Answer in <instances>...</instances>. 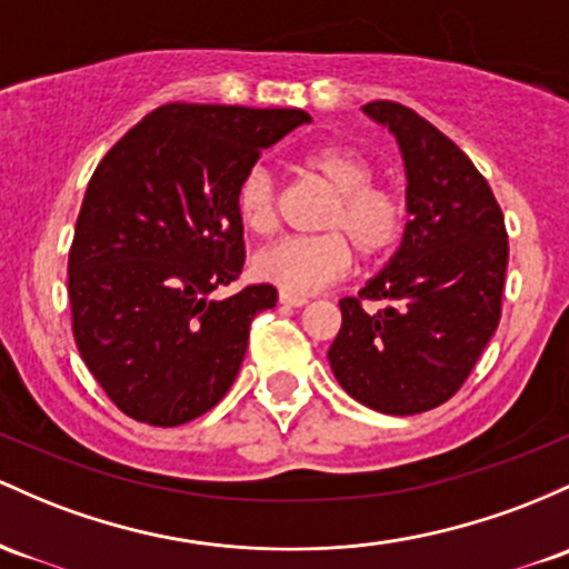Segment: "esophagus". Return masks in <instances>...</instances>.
Returning <instances> with one entry per match:
<instances>
[{
    "label": "esophagus",
    "instance_id": "1",
    "mask_svg": "<svg viewBox=\"0 0 569 569\" xmlns=\"http://www.w3.org/2000/svg\"><path fill=\"white\" fill-rule=\"evenodd\" d=\"M278 299L280 305H286V308H302V305H308V297L291 295V291H280Z\"/></svg>",
    "mask_w": 569,
    "mask_h": 569
}]
</instances>
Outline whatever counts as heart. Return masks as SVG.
Here are the masks:
<instances>
[{
  "label": "heart",
  "mask_w": 569,
  "mask_h": 569,
  "mask_svg": "<svg viewBox=\"0 0 569 569\" xmlns=\"http://www.w3.org/2000/svg\"><path fill=\"white\" fill-rule=\"evenodd\" d=\"M302 167L335 193L318 221L327 234L289 237L253 259L256 278L291 295H313L340 280L351 267V250L367 264L383 261L408 227V202L391 186L376 183V164L365 153L321 146L302 156ZM234 210L246 232L270 237L278 229V183L272 174L261 167L242 174Z\"/></svg>",
  "instance_id": "heart-1"
}]
</instances>
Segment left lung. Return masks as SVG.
<instances>
[{
    "label": "left lung",
    "mask_w": 569,
    "mask_h": 569,
    "mask_svg": "<svg viewBox=\"0 0 569 569\" xmlns=\"http://www.w3.org/2000/svg\"><path fill=\"white\" fill-rule=\"evenodd\" d=\"M389 123L408 170L402 248L359 297L340 299L329 365L356 402L416 416L448 402L502 316L508 229L495 193L451 137L399 102L365 104ZM365 301H383L367 315Z\"/></svg>",
    "instance_id": "obj_1"
}]
</instances>
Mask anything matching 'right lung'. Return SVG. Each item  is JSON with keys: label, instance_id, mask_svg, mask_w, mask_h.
Returning a JSON list of instances; mask_svg holds the SVG:
<instances>
[{"label": "right lung", "instance_id": "right-lung-1", "mask_svg": "<svg viewBox=\"0 0 569 569\" xmlns=\"http://www.w3.org/2000/svg\"><path fill=\"white\" fill-rule=\"evenodd\" d=\"M305 110L170 102L93 170L67 264L72 335L121 413L180 427L221 402L240 372L270 283L208 299L246 264L234 191Z\"/></svg>", "mask_w": 569, "mask_h": 569}]
</instances>
